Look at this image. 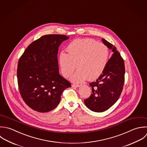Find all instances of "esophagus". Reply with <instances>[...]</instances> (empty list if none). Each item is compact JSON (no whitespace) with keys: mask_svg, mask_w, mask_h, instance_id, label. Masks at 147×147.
Masks as SVG:
<instances>
[{"mask_svg":"<svg viewBox=\"0 0 147 147\" xmlns=\"http://www.w3.org/2000/svg\"><path fill=\"white\" fill-rule=\"evenodd\" d=\"M80 86V85H76V84L72 85V87H73V88H79Z\"/></svg>","mask_w":147,"mask_h":147,"instance_id":"1","label":"esophagus"}]
</instances>
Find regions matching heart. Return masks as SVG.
Listing matches in <instances>:
<instances>
[{
  "instance_id": "heart-1",
  "label": "heart",
  "mask_w": 147,
  "mask_h": 147,
  "mask_svg": "<svg viewBox=\"0 0 147 147\" xmlns=\"http://www.w3.org/2000/svg\"><path fill=\"white\" fill-rule=\"evenodd\" d=\"M68 54L61 52L58 58L61 72L65 77H69L76 69L70 80L76 83L84 82L87 78L94 80L105 70L109 61L108 47L103 43L90 39H76L67 46Z\"/></svg>"
}]
</instances>
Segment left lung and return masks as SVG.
<instances>
[{
	"mask_svg": "<svg viewBox=\"0 0 147 147\" xmlns=\"http://www.w3.org/2000/svg\"><path fill=\"white\" fill-rule=\"evenodd\" d=\"M102 42L112 50V55L102 74L89 84L92 93L84 100L85 105L95 112H102L113 105L119 98L124 83V62L117 49L102 38Z\"/></svg>",
	"mask_w": 147,
	"mask_h": 147,
	"instance_id": "obj_1",
	"label": "left lung"
}]
</instances>
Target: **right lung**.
<instances>
[{
	"mask_svg": "<svg viewBox=\"0 0 147 147\" xmlns=\"http://www.w3.org/2000/svg\"><path fill=\"white\" fill-rule=\"evenodd\" d=\"M69 38L64 35L41 36L26 48L17 69L20 95L32 109L45 113L55 109L65 89L70 83L59 73L58 47Z\"/></svg>",
	"mask_w": 147,
	"mask_h": 147,
	"instance_id": "1",
	"label": "right lung"
}]
</instances>
